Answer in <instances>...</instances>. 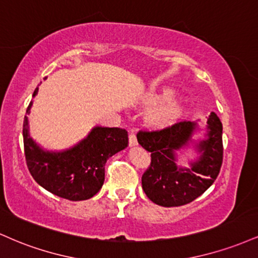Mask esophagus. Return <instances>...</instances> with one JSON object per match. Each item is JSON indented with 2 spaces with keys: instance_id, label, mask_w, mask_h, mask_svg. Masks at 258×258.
<instances>
[{
  "instance_id": "1",
  "label": "esophagus",
  "mask_w": 258,
  "mask_h": 258,
  "mask_svg": "<svg viewBox=\"0 0 258 258\" xmlns=\"http://www.w3.org/2000/svg\"><path fill=\"white\" fill-rule=\"evenodd\" d=\"M128 141H130V146H131V147H135V146H137V144H138L137 137H136L135 133H130Z\"/></svg>"
}]
</instances>
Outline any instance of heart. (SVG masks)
Instances as JSON below:
<instances>
[{
    "mask_svg": "<svg viewBox=\"0 0 258 258\" xmlns=\"http://www.w3.org/2000/svg\"><path fill=\"white\" fill-rule=\"evenodd\" d=\"M173 93V90L168 87L154 86L142 94L139 104L147 108L153 106L146 115L148 125L154 128H165L178 119L182 106L172 98Z\"/></svg>",
    "mask_w": 258,
    "mask_h": 258,
    "instance_id": "b5f03b06",
    "label": "heart"
}]
</instances>
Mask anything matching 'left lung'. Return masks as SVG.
Masks as SVG:
<instances>
[{
  "label": "left lung",
  "instance_id": "1",
  "mask_svg": "<svg viewBox=\"0 0 258 258\" xmlns=\"http://www.w3.org/2000/svg\"><path fill=\"white\" fill-rule=\"evenodd\" d=\"M197 122L180 121L160 131H139L137 141L152 154L150 166L142 176L144 193L156 205L182 206L199 198L212 185L223 160L222 123L215 112L207 119L204 138L195 141ZM193 145L198 158L190 168L177 167L176 153Z\"/></svg>",
  "mask_w": 258,
  "mask_h": 258
}]
</instances>
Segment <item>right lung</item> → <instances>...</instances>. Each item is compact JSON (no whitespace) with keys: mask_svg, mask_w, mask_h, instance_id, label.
Returning <instances> with one entry per match:
<instances>
[{"mask_svg":"<svg viewBox=\"0 0 258 258\" xmlns=\"http://www.w3.org/2000/svg\"><path fill=\"white\" fill-rule=\"evenodd\" d=\"M37 92L38 87L32 97ZM31 106L32 100L26 109L23 138L26 165L34 179L63 199L80 201L96 195L104 183L106 160L128 146L126 130L96 126L74 147L53 152L38 146L30 136L28 115Z\"/></svg>","mask_w":258,"mask_h":258,"instance_id":"1","label":"right lung"}]
</instances>
